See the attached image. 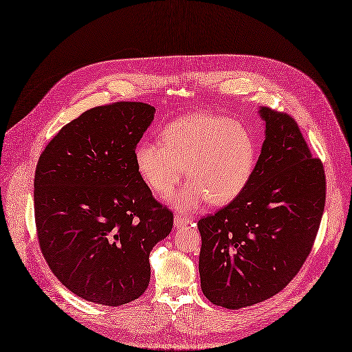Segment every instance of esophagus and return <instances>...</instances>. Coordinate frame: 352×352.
Here are the masks:
<instances>
[{
  "label": "esophagus",
  "instance_id": "1",
  "mask_svg": "<svg viewBox=\"0 0 352 352\" xmlns=\"http://www.w3.org/2000/svg\"><path fill=\"white\" fill-rule=\"evenodd\" d=\"M188 224H191V220H190L188 217L181 216V214H175V217H174V226H175L177 228H184V227H187Z\"/></svg>",
  "mask_w": 352,
  "mask_h": 352
}]
</instances>
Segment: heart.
I'll use <instances>...</instances> for the list:
<instances>
[{"label": "heart", "mask_w": 352, "mask_h": 352, "mask_svg": "<svg viewBox=\"0 0 352 352\" xmlns=\"http://www.w3.org/2000/svg\"><path fill=\"white\" fill-rule=\"evenodd\" d=\"M256 157L248 128L212 113L178 119L161 131L160 142L142 141L133 152L136 171L157 195L170 194L186 168L190 181L168 200L182 212L207 200L211 206L236 200L249 184Z\"/></svg>", "instance_id": "obj_1"}]
</instances>
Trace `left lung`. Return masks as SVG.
Returning a JSON list of instances; mask_svg holds the SVG:
<instances>
[{"label":"left lung","mask_w":352,"mask_h":352,"mask_svg":"<svg viewBox=\"0 0 352 352\" xmlns=\"http://www.w3.org/2000/svg\"><path fill=\"white\" fill-rule=\"evenodd\" d=\"M261 116L266 136L248 187L197 223L203 294L227 309L263 302L296 276L325 207L324 165L296 120L266 106Z\"/></svg>","instance_id":"8db88e82"}]
</instances>
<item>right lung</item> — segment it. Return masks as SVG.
<instances>
[{
  "label": "right lung",
  "instance_id": "1",
  "mask_svg": "<svg viewBox=\"0 0 352 352\" xmlns=\"http://www.w3.org/2000/svg\"><path fill=\"white\" fill-rule=\"evenodd\" d=\"M142 102L83 112L45 146L34 177L41 253L54 276L85 300L120 307L151 279L149 253L174 214L152 197L133 152L154 120Z\"/></svg>",
  "mask_w": 352,
  "mask_h": 352
}]
</instances>
